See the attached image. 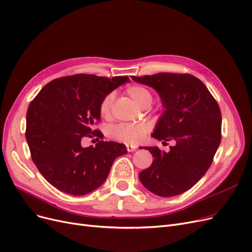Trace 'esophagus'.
Instances as JSON below:
<instances>
[{"label": "esophagus", "mask_w": 252, "mask_h": 252, "mask_svg": "<svg viewBox=\"0 0 252 252\" xmlns=\"http://www.w3.org/2000/svg\"><path fill=\"white\" fill-rule=\"evenodd\" d=\"M136 146H132V145H126V150L128 151V152H133V151H135L136 150Z\"/></svg>", "instance_id": "1"}]
</instances>
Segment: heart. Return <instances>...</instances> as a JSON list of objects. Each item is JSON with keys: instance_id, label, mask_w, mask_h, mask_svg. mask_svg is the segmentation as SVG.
I'll return each mask as SVG.
<instances>
[{"instance_id": "obj_1", "label": "heart", "mask_w": 252, "mask_h": 252, "mask_svg": "<svg viewBox=\"0 0 252 252\" xmlns=\"http://www.w3.org/2000/svg\"><path fill=\"white\" fill-rule=\"evenodd\" d=\"M127 95L142 108H147L152 101V94L144 85L133 84L126 87ZM114 94H107L99 105L100 115L108 118L111 114ZM150 126L147 124H120L111 128L110 136L117 141L125 142L127 144H137L144 139L149 132Z\"/></svg>"}]
</instances>
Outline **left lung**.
I'll return each mask as SVG.
<instances>
[{"mask_svg": "<svg viewBox=\"0 0 252 252\" xmlns=\"http://www.w3.org/2000/svg\"><path fill=\"white\" fill-rule=\"evenodd\" d=\"M132 79L153 87L165 108L152 137L176 142L169 152L145 147L155 159L139 174L140 181L157 195H178L191 189L211 166L221 141L220 106L190 74L158 73Z\"/></svg>", "mask_w": 252, "mask_h": 252, "instance_id": "8db88e82", "label": "left lung"}]
</instances>
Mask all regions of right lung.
<instances>
[{
    "label": "right lung",
    "mask_w": 252,
    "mask_h": 252,
    "mask_svg": "<svg viewBox=\"0 0 252 252\" xmlns=\"http://www.w3.org/2000/svg\"><path fill=\"white\" fill-rule=\"evenodd\" d=\"M126 82L127 76H64L47 83L31 102L26 138L32 161L52 187L73 195L89 193L105 182L115 158L126 153L124 144L111 141L81 146L86 137L103 139L94 128L101 118L100 102Z\"/></svg>",
    "instance_id": "add662e5"
}]
</instances>
